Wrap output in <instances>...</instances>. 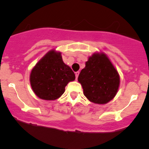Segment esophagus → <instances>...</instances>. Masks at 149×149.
I'll use <instances>...</instances> for the list:
<instances>
[{
    "label": "esophagus",
    "instance_id": "obj_1",
    "mask_svg": "<svg viewBox=\"0 0 149 149\" xmlns=\"http://www.w3.org/2000/svg\"><path fill=\"white\" fill-rule=\"evenodd\" d=\"M75 74H76V79H78V76H79V71L76 72V73H75Z\"/></svg>",
    "mask_w": 149,
    "mask_h": 149
}]
</instances>
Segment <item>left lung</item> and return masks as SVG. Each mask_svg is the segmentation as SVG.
<instances>
[{"label": "left lung", "mask_w": 149, "mask_h": 149, "mask_svg": "<svg viewBox=\"0 0 149 149\" xmlns=\"http://www.w3.org/2000/svg\"><path fill=\"white\" fill-rule=\"evenodd\" d=\"M90 102L104 104L114 99L120 86V75L107 55L94 52L88 57L78 78Z\"/></svg>", "instance_id": "left-lung-1"}]
</instances>
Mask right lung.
<instances>
[{"label":"right lung","mask_w":149,"mask_h":149,"mask_svg":"<svg viewBox=\"0 0 149 149\" xmlns=\"http://www.w3.org/2000/svg\"><path fill=\"white\" fill-rule=\"evenodd\" d=\"M76 79L74 73L63 61L61 52L51 49L34 66L30 84L34 94L44 100H55L65 91V87Z\"/></svg>","instance_id":"right-lung-1"}]
</instances>
